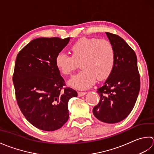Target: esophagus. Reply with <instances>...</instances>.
<instances>
[{
  "instance_id": "obj_1",
  "label": "esophagus",
  "mask_w": 154,
  "mask_h": 154,
  "mask_svg": "<svg viewBox=\"0 0 154 154\" xmlns=\"http://www.w3.org/2000/svg\"><path fill=\"white\" fill-rule=\"evenodd\" d=\"M86 94V92H78V96L79 97H82L84 95Z\"/></svg>"
}]
</instances>
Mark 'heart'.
<instances>
[{"instance_id":"heart-1","label":"heart","mask_w":154,"mask_h":154,"mask_svg":"<svg viewBox=\"0 0 154 154\" xmlns=\"http://www.w3.org/2000/svg\"><path fill=\"white\" fill-rule=\"evenodd\" d=\"M72 57L60 52L55 58V65L64 75L70 74L80 62L82 70L68 81L76 89L85 90L98 81L105 80L114 69L116 54L114 46L106 40L82 38L70 46Z\"/></svg>"}]
</instances>
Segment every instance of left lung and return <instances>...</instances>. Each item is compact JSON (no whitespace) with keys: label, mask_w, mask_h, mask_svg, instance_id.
Segmentation results:
<instances>
[{"label":"left lung","mask_w":154,"mask_h":154,"mask_svg":"<svg viewBox=\"0 0 154 154\" xmlns=\"http://www.w3.org/2000/svg\"><path fill=\"white\" fill-rule=\"evenodd\" d=\"M106 34L115 50V65L103 85L97 90L100 99L93 114L100 121L115 124L124 120L132 110L140 80L136 53L120 36Z\"/></svg>","instance_id":"8db88e82"}]
</instances>
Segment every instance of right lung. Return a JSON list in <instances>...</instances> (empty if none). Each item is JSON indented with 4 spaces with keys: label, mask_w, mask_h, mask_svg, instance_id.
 I'll use <instances>...</instances> for the list:
<instances>
[{
    "label": "right lung",
    "mask_w": 154,
    "mask_h": 154,
    "mask_svg": "<svg viewBox=\"0 0 154 154\" xmlns=\"http://www.w3.org/2000/svg\"><path fill=\"white\" fill-rule=\"evenodd\" d=\"M70 38H38L18 53L13 80L18 105L34 126L45 131L60 128L68 120V103L77 92L64 88V80L55 65V58Z\"/></svg>",
    "instance_id": "right-lung-1"
}]
</instances>
